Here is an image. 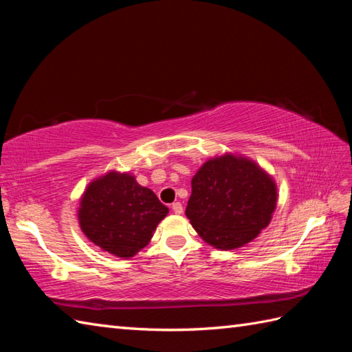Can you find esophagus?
Instances as JSON below:
<instances>
[{"mask_svg": "<svg viewBox=\"0 0 352 352\" xmlns=\"http://www.w3.org/2000/svg\"><path fill=\"white\" fill-rule=\"evenodd\" d=\"M172 212L177 213V214H182V213H183V206H182V203H178V201H177V203L172 204Z\"/></svg>", "mask_w": 352, "mask_h": 352, "instance_id": "34e87169", "label": "esophagus"}]
</instances>
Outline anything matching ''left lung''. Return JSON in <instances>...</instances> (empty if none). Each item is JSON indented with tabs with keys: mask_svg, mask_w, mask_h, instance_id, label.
Here are the masks:
<instances>
[{
	"mask_svg": "<svg viewBox=\"0 0 352 352\" xmlns=\"http://www.w3.org/2000/svg\"><path fill=\"white\" fill-rule=\"evenodd\" d=\"M275 206L272 178L254 162L227 154L206 162L192 178L186 216L207 243L233 250L267 227Z\"/></svg>",
	"mask_w": 352,
	"mask_h": 352,
	"instance_id": "8db88e82",
	"label": "left lung"
}]
</instances>
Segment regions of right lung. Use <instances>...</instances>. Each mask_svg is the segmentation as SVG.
<instances>
[{
	"instance_id": "right-lung-1",
	"label": "right lung",
	"mask_w": 352,
	"mask_h": 352,
	"mask_svg": "<svg viewBox=\"0 0 352 352\" xmlns=\"http://www.w3.org/2000/svg\"><path fill=\"white\" fill-rule=\"evenodd\" d=\"M168 207L130 174L109 172L92 182L81 198L78 221L83 233L116 257H133L148 245Z\"/></svg>"
}]
</instances>
